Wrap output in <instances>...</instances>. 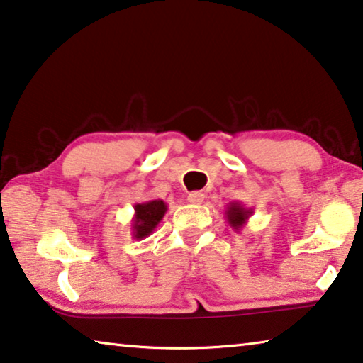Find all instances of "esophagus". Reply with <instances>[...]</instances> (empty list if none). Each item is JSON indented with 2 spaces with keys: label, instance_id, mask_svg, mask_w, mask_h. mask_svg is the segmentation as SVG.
<instances>
[{
  "label": "esophagus",
  "instance_id": "obj_1",
  "mask_svg": "<svg viewBox=\"0 0 363 363\" xmlns=\"http://www.w3.org/2000/svg\"><path fill=\"white\" fill-rule=\"evenodd\" d=\"M187 200H189V202H191V203H194V205H199V203H202L203 200H205V194L199 192V191L191 192V194H189Z\"/></svg>",
  "mask_w": 363,
  "mask_h": 363
}]
</instances>
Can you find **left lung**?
I'll return each instance as SVG.
<instances>
[{
    "mask_svg": "<svg viewBox=\"0 0 363 363\" xmlns=\"http://www.w3.org/2000/svg\"><path fill=\"white\" fill-rule=\"evenodd\" d=\"M252 213H254V208H247V206L239 202H231L228 205L226 211H224V216H226L229 226H231L235 233H239L240 229L245 226L247 221H249Z\"/></svg>",
    "mask_w": 363,
    "mask_h": 363,
    "instance_id": "left-lung-1",
    "label": "left lung"
}]
</instances>
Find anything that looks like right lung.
<instances>
[{
    "instance_id": "1",
    "label": "right lung",
    "mask_w": 363,
    "mask_h": 363,
    "mask_svg": "<svg viewBox=\"0 0 363 363\" xmlns=\"http://www.w3.org/2000/svg\"><path fill=\"white\" fill-rule=\"evenodd\" d=\"M168 211V205L161 199L148 200V202L135 203L134 205V216L130 221L132 238L142 240L150 235L155 228L158 226L160 221Z\"/></svg>"
}]
</instances>
